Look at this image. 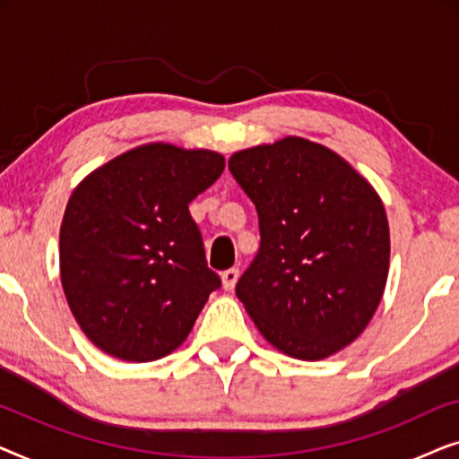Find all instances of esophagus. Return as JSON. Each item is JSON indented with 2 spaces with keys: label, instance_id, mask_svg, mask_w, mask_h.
<instances>
[{
  "label": "esophagus",
  "instance_id": "1",
  "mask_svg": "<svg viewBox=\"0 0 459 459\" xmlns=\"http://www.w3.org/2000/svg\"><path fill=\"white\" fill-rule=\"evenodd\" d=\"M238 275H240V272H238L236 267L225 269V272L221 273V286L225 288V290H234V286H236V281H238Z\"/></svg>",
  "mask_w": 459,
  "mask_h": 459
}]
</instances>
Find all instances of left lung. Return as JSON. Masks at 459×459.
I'll return each instance as SVG.
<instances>
[{"label": "left lung", "mask_w": 459, "mask_h": 459, "mask_svg": "<svg viewBox=\"0 0 459 459\" xmlns=\"http://www.w3.org/2000/svg\"><path fill=\"white\" fill-rule=\"evenodd\" d=\"M228 167L261 230L236 284L244 309L294 359L342 351L385 294L391 236L378 192L334 150L297 135L238 150Z\"/></svg>", "instance_id": "left-lung-1"}]
</instances>
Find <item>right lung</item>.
Returning a JSON list of instances; mask_svg holds the SVG:
<instances>
[{
  "mask_svg": "<svg viewBox=\"0 0 459 459\" xmlns=\"http://www.w3.org/2000/svg\"><path fill=\"white\" fill-rule=\"evenodd\" d=\"M223 154L152 142L91 171L60 225V280L74 319L123 361L173 353L221 286L187 204L215 184Z\"/></svg>",
  "mask_w": 459,
  "mask_h": 459,
  "instance_id": "1",
  "label": "right lung"
}]
</instances>
